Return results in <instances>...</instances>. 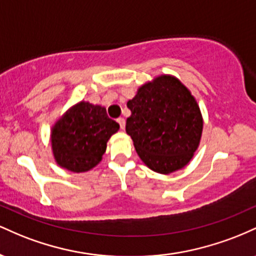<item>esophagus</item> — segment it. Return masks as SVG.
Returning a JSON list of instances; mask_svg holds the SVG:
<instances>
[{
  "label": "esophagus",
  "mask_w": 256,
  "mask_h": 256,
  "mask_svg": "<svg viewBox=\"0 0 256 256\" xmlns=\"http://www.w3.org/2000/svg\"><path fill=\"white\" fill-rule=\"evenodd\" d=\"M116 122H118V124L120 125V128H122V130H124V128H125V119L124 118H118V119H116Z\"/></svg>",
  "instance_id": "1"
}]
</instances>
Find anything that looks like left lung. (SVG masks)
Here are the masks:
<instances>
[{"mask_svg":"<svg viewBox=\"0 0 256 256\" xmlns=\"http://www.w3.org/2000/svg\"><path fill=\"white\" fill-rule=\"evenodd\" d=\"M128 108L126 132L149 168L167 174L189 162L204 122L195 98L177 78L161 76L143 85Z\"/></svg>","mask_w":256,"mask_h":256,"instance_id":"8db88e82","label":"left lung"}]
</instances>
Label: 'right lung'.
I'll return each mask as SVG.
<instances>
[{
    "label": "right lung",
    "mask_w": 256,
    "mask_h": 256,
    "mask_svg": "<svg viewBox=\"0 0 256 256\" xmlns=\"http://www.w3.org/2000/svg\"><path fill=\"white\" fill-rule=\"evenodd\" d=\"M119 124L106 108L80 102L56 122L52 132L56 162L72 172H86L101 161L110 137Z\"/></svg>",
    "instance_id": "obj_1"
}]
</instances>
